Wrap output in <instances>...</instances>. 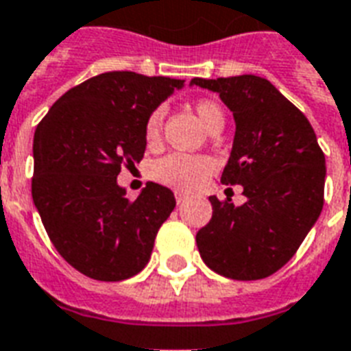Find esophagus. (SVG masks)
Instances as JSON below:
<instances>
[{"label":"esophagus","mask_w":351,"mask_h":351,"mask_svg":"<svg viewBox=\"0 0 351 351\" xmlns=\"http://www.w3.org/2000/svg\"><path fill=\"white\" fill-rule=\"evenodd\" d=\"M185 199H186V194H183V192H176V202H178V204H183Z\"/></svg>","instance_id":"esophagus-1"}]
</instances>
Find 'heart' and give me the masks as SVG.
<instances>
[{"label":"heart","mask_w":351,"mask_h":351,"mask_svg":"<svg viewBox=\"0 0 351 351\" xmlns=\"http://www.w3.org/2000/svg\"><path fill=\"white\" fill-rule=\"evenodd\" d=\"M197 118L202 120L207 131L216 123H223L222 109L209 99H199L194 105ZM160 125H162V110H154L147 116L144 136L147 144L159 141ZM215 170V160L205 155H186V154H170L162 159L155 160L152 166V178L162 185L172 186L176 191H196L204 185L205 179L209 178Z\"/></svg>","instance_id":"1"}]
</instances>
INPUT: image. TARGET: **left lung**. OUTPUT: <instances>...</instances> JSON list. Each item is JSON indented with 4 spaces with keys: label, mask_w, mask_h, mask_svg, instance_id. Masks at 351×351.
<instances>
[{
    "label": "left lung",
    "mask_w": 351,
    "mask_h": 351,
    "mask_svg": "<svg viewBox=\"0 0 351 351\" xmlns=\"http://www.w3.org/2000/svg\"><path fill=\"white\" fill-rule=\"evenodd\" d=\"M233 112L235 136L223 185L246 202L210 196L213 218L197 231L199 255L223 278L252 281L278 272L296 254L324 205L326 157L305 118L265 77H194Z\"/></svg>",
    "instance_id": "left-lung-1"
}]
</instances>
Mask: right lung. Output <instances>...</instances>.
<instances>
[{"instance_id": "right-lung-1", "label": "right lung", "mask_w": 351, "mask_h": 351, "mask_svg": "<svg viewBox=\"0 0 351 351\" xmlns=\"http://www.w3.org/2000/svg\"><path fill=\"white\" fill-rule=\"evenodd\" d=\"M185 81L107 72L60 96L33 141V202L66 263L97 281L133 278L176 207L170 189L147 183L135 202L120 166L144 157L147 116Z\"/></svg>"}]
</instances>
